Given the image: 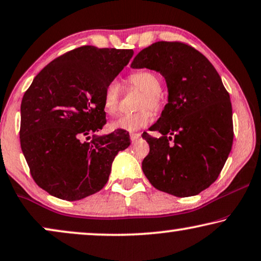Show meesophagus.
Here are the masks:
<instances>
[{"instance_id":"obj_1","label":"esophagus","mask_w":261,"mask_h":261,"mask_svg":"<svg viewBox=\"0 0 261 261\" xmlns=\"http://www.w3.org/2000/svg\"><path fill=\"white\" fill-rule=\"evenodd\" d=\"M130 138H131L132 142H137L138 139L141 138V134H131Z\"/></svg>"}]
</instances>
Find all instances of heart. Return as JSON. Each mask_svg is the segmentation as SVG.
I'll list each match as a JSON object with an SVG mask.
<instances>
[{
    "mask_svg": "<svg viewBox=\"0 0 261 261\" xmlns=\"http://www.w3.org/2000/svg\"><path fill=\"white\" fill-rule=\"evenodd\" d=\"M129 82L132 86L143 92L138 104V108L142 110L134 113L122 115L113 120L110 124L113 130H124L129 132L141 130L143 127L148 126L152 120V109L155 112H159L163 109L164 99L161 93L162 82L155 72L148 71V69L134 72L129 76ZM120 92H122V86L118 80L113 79L105 86L104 93H102V108L108 115H115L118 110ZM149 107L152 109L150 110Z\"/></svg>",
    "mask_w": 261,
    "mask_h": 261,
    "instance_id": "heart-1",
    "label": "heart"
}]
</instances>
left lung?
Here are the masks:
<instances>
[{"label":"left lung","mask_w":261,"mask_h":261,"mask_svg":"<svg viewBox=\"0 0 261 261\" xmlns=\"http://www.w3.org/2000/svg\"><path fill=\"white\" fill-rule=\"evenodd\" d=\"M132 68L155 69L168 86V104L144 132L150 151L142 169L161 192L188 197L216 181L233 144L229 94L202 53L179 41H159L135 57Z\"/></svg>","instance_id":"obj_1"}]
</instances>
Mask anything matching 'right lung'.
Segmentation results:
<instances>
[{
    "label": "right lung",
    "mask_w": 261,
    "mask_h": 261,
    "mask_svg": "<svg viewBox=\"0 0 261 261\" xmlns=\"http://www.w3.org/2000/svg\"><path fill=\"white\" fill-rule=\"evenodd\" d=\"M134 56L132 49L82 46L49 62L21 102L20 143L33 179L58 199L92 195L108 182L129 132L102 129V93Z\"/></svg>",
    "instance_id": "right-lung-1"
}]
</instances>
